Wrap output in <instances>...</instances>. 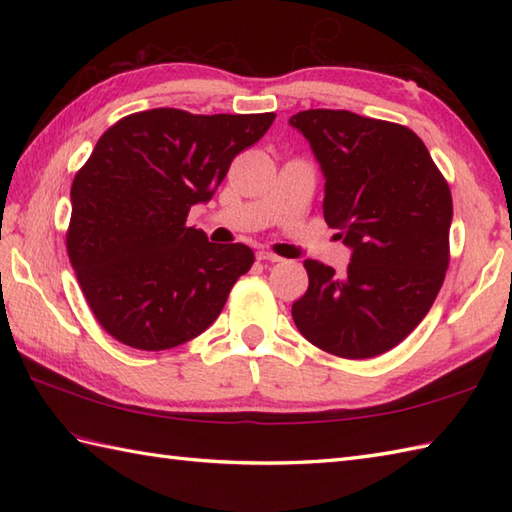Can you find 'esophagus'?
<instances>
[{
  "instance_id": "1",
  "label": "esophagus",
  "mask_w": 512,
  "mask_h": 512,
  "mask_svg": "<svg viewBox=\"0 0 512 512\" xmlns=\"http://www.w3.org/2000/svg\"><path fill=\"white\" fill-rule=\"evenodd\" d=\"M257 259H262V262H281V257L279 255H275V253H270V250H259L257 253Z\"/></svg>"
}]
</instances>
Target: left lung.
Instances as JSON below:
<instances>
[{"label":"left lung","instance_id":"left-lung-1","mask_svg":"<svg viewBox=\"0 0 512 512\" xmlns=\"http://www.w3.org/2000/svg\"><path fill=\"white\" fill-rule=\"evenodd\" d=\"M317 156L323 217L352 248L347 275L306 259L308 290L292 303L306 339L341 358H374L405 341L449 268L453 202L429 149L409 127L347 110L290 118Z\"/></svg>","mask_w":512,"mask_h":512}]
</instances>
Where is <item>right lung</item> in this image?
Returning <instances> with one entry per match:
<instances>
[{"label": "right lung", "mask_w": 512, "mask_h": 512, "mask_svg": "<svg viewBox=\"0 0 512 512\" xmlns=\"http://www.w3.org/2000/svg\"><path fill=\"white\" fill-rule=\"evenodd\" d=\"M275 114H189L173 107L121 118L74 176L65 235L70 264L101 328L136 350L187 343L220 317L255 262L246 244H213L187 226L233 158Z\"/></svg>", "instance_id": "1"}]
</instances>
